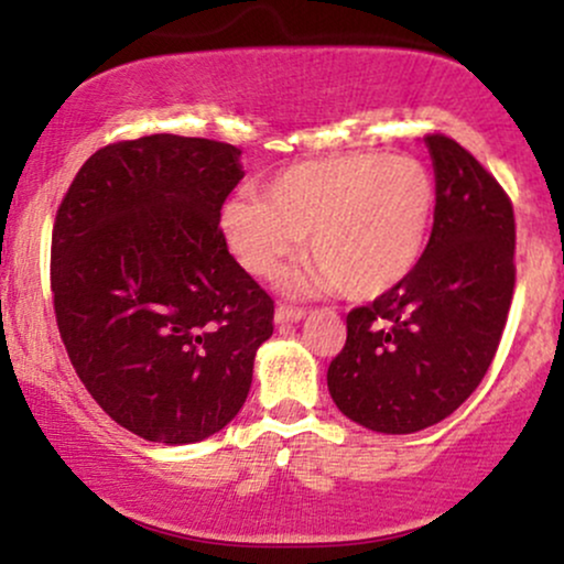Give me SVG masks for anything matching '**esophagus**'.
<instances>
[{
  "mask_svg": "<svg viewBox=\"0 0 564 564\" xmlns=\"http://www.w3.org/2000/svg\"><path fill=\"white\" fill-rule=\"evenodd\" d=\"M304 310L302 307H289V304H278L275 307V323L283 326V323H300L304 318Z\"/></svg>",
  "mask_w": 564,
  "mask_h": 564,
  "instance_id": "34e87169",
  "label": "esophagus"
}]
</instances>
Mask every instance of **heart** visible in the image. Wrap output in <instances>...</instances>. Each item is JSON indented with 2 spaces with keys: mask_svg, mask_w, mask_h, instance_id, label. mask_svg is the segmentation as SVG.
Instances as JSON below:
<instances>
[{
  "mask_svg": "<svg viewBox=\"0 0 564 564\" xmlns=\"http://www.w3.org/2000/svg\"><path fill=\"white\" fill-rule=\"evenodd\" d=\"M432 209L435 185L419 159L345 153L275 174L264 200H228L223 230L257 278H275L310 236L315 262L294 286L371 300L416 268Z\"/></svg>",
  "mask_w": 564,
  "mask_h": 564,
  "instance_id": "1",
  "label": "heart"
}]
</instances>
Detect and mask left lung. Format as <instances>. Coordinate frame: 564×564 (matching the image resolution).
<instances>
[{"instance_id":"left-lung-1","label":"left lung","mask_w":564,"mask_h":564,"mask_svg":"<svg viewBox=\"0 0 564 564\" xmlns=\"http://www.w3.org/2000/svg\"><path fill=\"white\" fill-rule=\"evenodd\" d=\"M435 225L398 286L347 315L328 366L336 408L360 426L411 435L451 416L488 373L514 294V209L467 148L426 134Z\"/></svg>"}]
</instances>
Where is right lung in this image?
Returning a JSON list of instances; mask_svg holds the SVG:
<instances>
[{
  "instance_id": "add662e5",
  "label": "right lung",
  "mask_w": 564,
  "mask_h": 564,
  "mask_svg": "<svg viewBox=\"0 0 564 564\" xmlns=\"http://www.w3.org/2000/svg\"><path fill=\"white\" fill-rule=\"evenodd\" d=\"M236 145L180 134L93 153L57 206L61 339L95 403L142 440L185 445L241 411L275 304L232 260L219 209Z\"/></svg>"
}]
</instances>
